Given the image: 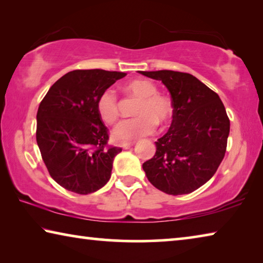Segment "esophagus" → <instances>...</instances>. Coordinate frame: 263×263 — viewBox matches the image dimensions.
<instances>
[{"label": "esophagus", "instance_id": "34e87169", "mask_svg": "<svg viewBox=\"0 0 263 263\" xmlns=\"http://www.w3.org/2000/svg\"><path fill=\"white\" fill-rule=\"evenodd\" d=\"M133 145H135V142H123L122 147L124 149H128V148H132Z\"/></svg>", "mask_w": 263, "mask_h": 263}]
</instances>
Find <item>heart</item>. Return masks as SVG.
I'll return each mask as SVG.
<instances>
[{
  "instance_id": "1",
  "label": "heart",
  "mask_w": 263,
  "mask_h": 263,
  "mask_svg": "<svg viewBox=\"0 0 263 263\" xmlns=\"http://www.w3.org/2000/svg\"><path fill=\"white\" fill-rule=\"evenodd\" d=\"M125 90L139 99L135 114L137 117L125 119L114 130L118 141L135 140L153 133L158 123H166L173 115V106L166 96L158 94V89L147 80H135L125 86ZM100 118L105 124H114L118 118L117 99L111 90L101 92L96 101Z\"/></svg>"
}]
</instances>
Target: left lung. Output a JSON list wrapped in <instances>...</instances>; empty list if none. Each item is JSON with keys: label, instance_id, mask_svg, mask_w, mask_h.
I'll return each mask as SVG.
<instances>
[{"label": "left lung", "instance_id": "left-lung-1", "mask_svg": "<svg viewBox=\"0 0 263 263\" xmlns=\"http://www.w3.org/2000/svg\"><path fill=\"white\" fill-rule=\"evenodd\" d=\"M159 80L172 97L173 121L142 163L148 181L168 195L190 194L211 179L224 159L230 119L219 96L194 75L174 70L142 72Z\"/></svg>", "mask_w": 263, "mask_h": 263}]
</instances>
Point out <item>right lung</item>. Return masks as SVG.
<instances>
[{
  "label": "right lung",
  "instance_id": "1",
  "mask_svg": "<svg viewBox=\"0 0 263 263\" xmlns=\"http://www.w3.org/2000/svg\"><path fill=\"white\" fill-rule=\"evenodd\" d=\"M126 73L77 69L53 84L37 112L42 158L53 180L80 195L95 193L110 180L121 147H108V128L96 109L101 92Z\"/></svg>",
  "mask_w": 263,
  "mask_h": 263
}]
</instances>
